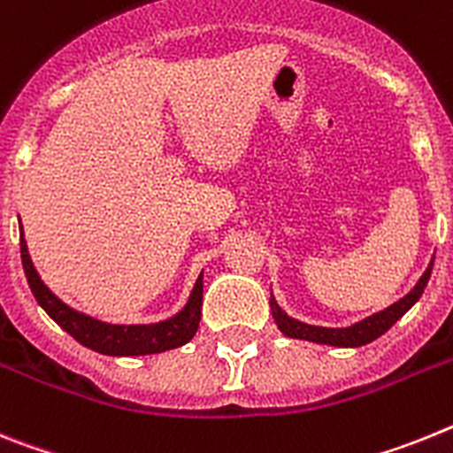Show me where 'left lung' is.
Segmentation results:
<instances>
[{"label": "left lung", "instance_id": "obj_1", "mask_svg": "<svg viewBox=\"0 0 453 453\" xmlns=\"http://www.w3.org/2000/svg\"><path fill=\"white\" fill-rule=\"evenodd\" d=\"M431 271H434V259L428 262L422 278L417 280V285L412 287L406 296L399 298L396 303H392L390 308L380 310V312H373L372 317H365L363 321H356V324L346 326V328H326V326H312L305 324V321L294 319V317H289V314L278 305L273 292H271L269 298L271 314H273L278 328L282 330V335L292 337V340H305L326 346H342V349H357V346H365L369 344V342L379 340L380 335H385V333H388V330H390L392 326H395L396 321L419 301V296H422L424 289H426L428 278H431Z\"/></svg>", "mask_w": 453, "mask_h": 453}]
</instances>
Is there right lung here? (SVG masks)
Listing matches in <instances>:
<instances>
[{"label":"right lung","mask_w":453,"mask_h":453,"mask_svg":"<svg viewBox=\"0 0 453 453\" xmlns=\"http://www.w3.org/2000/svg\"><path fill=\"white\" fill-rule=\"evenodd\" d=\"M19 255H22L27 282L38 305L50 314V319L57 321L68 335H73L90 351H97L102 356H150V353H164L187 344L198 330L200 314H203V271L196 278L194 289L188 294L184 308L168 319L155 321V324H111V321H102L74 310L42 282L41 273L31 262L22 223H19Z\"/></svg>","instance_id":"right-lung-1"}]
</instances>
